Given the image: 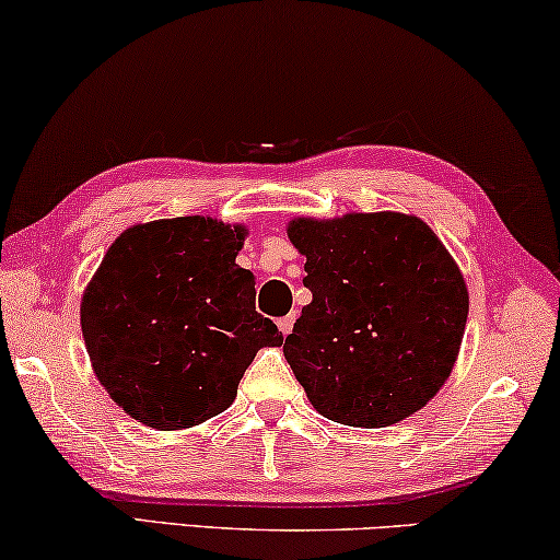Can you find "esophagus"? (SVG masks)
Instances as JSON below:
<instances>
[{
	"instance_id": "34e87169",
	"label": "esophagus",
	"mask_w": 560,
	"mask_h": 560,
	"mask_svg": "<svg viewBox=\"0 0 560 560\" xmlns=\"http://www.w3.org/2000/svg\"><path fill=\"white\" fill-rule=\"evenodd\" d=\"M279 331H281L283 336H289L291 331H294V316H283V318H279Z\"/></svg>"
}]
</instances>
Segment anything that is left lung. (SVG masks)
<instances>
[{
	"instance_id": "8db88e82",
	"label": "left lung",
	"mask_w": 560,
	"mask_h": 560,
	"mask_svg": "<svg viewBox=\"0 0 560 560\" xmlns=\"http://www.w3.org/2000/svg\"><path fill=\"white\" fill-rule=\"evenodd\" d=\"M287 234L306 256L312 304L281 343L312 406L359 429L421 411L448 381L466 331L468 289L448 248L398 211L296 217Z\"/></svg>"
}]
</instances>
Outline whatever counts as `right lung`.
<instances>
[{
  "instance_id": "right-lung-1",
  "label": "right lung",
  "mask_w": 560,
  "mask_h": 560,
  "mask_svg": "<svg viewBox=\"0 0 560 560\" xmlns=\"http://www.w3.org/2000/svg\"><path fill=\"white\" fill-rule=\"evenodd\" d=\"M248 229L211 217L129 226L82 296V336L100 384L124 413L156 431L226 411L248 363L281 346L256 314L254 273L236 264Z\"/></svg>"
}]
</instances>
